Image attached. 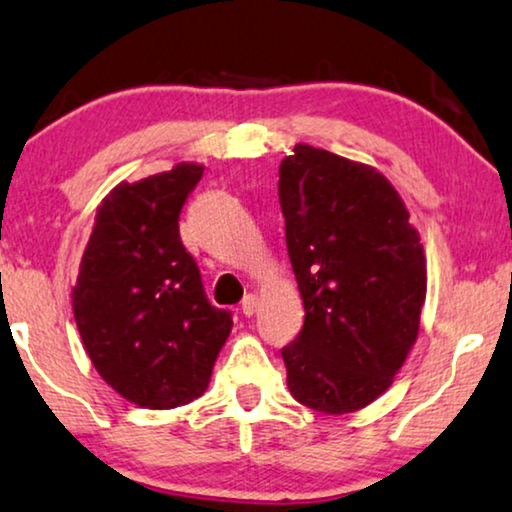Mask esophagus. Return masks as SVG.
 Masks as SVG:
<instances>
[{
    "label": "esophagus",
    "mask_w": 512,
    "mask_h": 512,
    "mask_svg": "<svg viewBox=\"0 0 512 512\" xmlns=\"http://www.w3.org/2000/svg\"><path fill=\"white\" fill-rule=\"evenodd\" d=\"M256 305H258V298L254 294H247L242 298V315L244 317H251L256 313Z\"/></svg>",
    "instance_id": "esophagus-1"
}]
</instances>
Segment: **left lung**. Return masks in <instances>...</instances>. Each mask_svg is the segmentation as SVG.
<instances>
[{
  "instance_id": "8db88e82",
  "label": "left lung",
  "mask_w": 512,
  "mask_h": 512,
  "mask_svg": "<svg viewBox=\"0 0 512 512\" xmlns=\"http://www.w3.org/2000/svg\"><path fill=\"white\" fill-rule=\"evenodd\" d=\"M277 192L305 308L282 348L289 393L324 414L357 411L386 393L416 341L423 244L393 185L329 150L296 145Z\"/></svg>"
}]
</instances>
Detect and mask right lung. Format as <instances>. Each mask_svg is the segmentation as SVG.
<instances>
[{
	"label": "right lung",
	"instance_id": "add662e5",
	"mask_svg": "<svg viewBox=\"0 0 512 512\" xmlns=\"http://www.w3.org/2000/svg\"><path fill=\"white\" fill-rule=\"evenodd\" d=\"M199 164L119 183L98 207L72 289L82 343L103 381L138 407L197 400L232 329L209 303L178 218Z\"/></svg>",
	"mask_w": 512,
	"mask_h": 512
}]
</instances>
